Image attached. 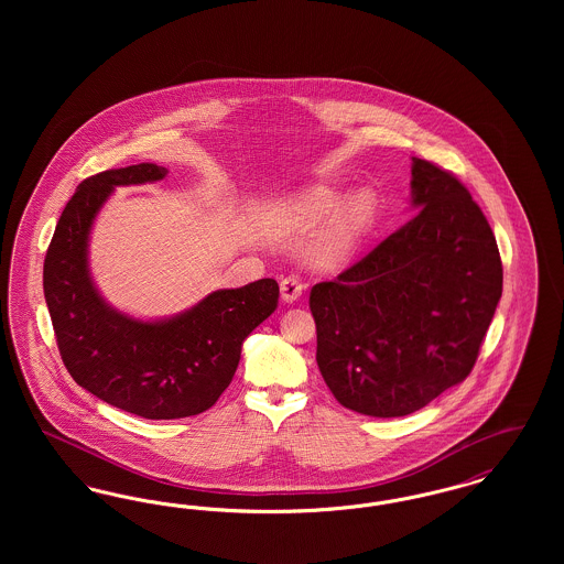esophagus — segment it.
<instances>
[{
	"mask_svg": "<svg viewBox=\"0 0 564 564\" xmlns=\"http://www.w3.org/2000/svg\"><path fill=\"white\" fill-rule=\"evenodd\" d=\"M302 292H304V283L294 274H290L281 281V295H283L285 302H294L302 295Z\"/></svg>",
	"mask_w": 564,
	"mask_h": 564,
	"instance_id": "esophagus-1",
	"label": "esophagus"
}]
</instances>
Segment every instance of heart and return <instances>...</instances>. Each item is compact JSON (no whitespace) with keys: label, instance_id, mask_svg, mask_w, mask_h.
Instances as JSON below:
<instances>
[{"label":"heart","instance_id":"b5f03b06","mask_svg":"<svg viewBox=\"0 0 564 564\" xmlns=\"http://www.w3.org/2000/svg\"><path fill=\"white\" fill-rule=\"evenodd\" d=\"M340 206L343 196L338 192L317 188L304 194L292 207V221L300 230H308L334 215L315 245V262L323 269L340 267L375 217L376 200L370 192H357L343 210Z\"/></svg>","mask_w":564,"mask_h":564}]
</instances>
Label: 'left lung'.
Returning <instances> with one entry per match:
<instances>
[{
	"label": "left lung",
	"instance_id": "obj_1",
	"mask_svg": "<svg viewBox=\"0 0 564 564\" xmlns=\"http://www.w3.org/2000/svg\"><path fill=\"white\" fill-rule=\"evenodd\" d=\"M398 232L311 290L317 366L334 398L368 416H405L465 380L503 292L482 209L455 175L412 162Z\"/></svg>",
	"mask_w": 564,
	"mask_h": 564
}]
</instances>
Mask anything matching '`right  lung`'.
I'll return each mask as SVG.
<instances>
[{
	"label": "right lung",
	"mask_w": 564,
	"mask_h": 564,
	"mask_svg": "<svg viewBox=\"0 0 564 564\" xmlns=\"http://www.w3.org/2000/svg\"><path fill=\"white\" fill-rule=\"evenodd\" d=\"M164 166L141 162L90 175L58 217L44 260V295L61 359L99 400L152 421L209 410L230 384L242 340L279 302L274 279L219 290L166 322H137L97 294L86 242L93 219L116 186L159 182Z\"/></svg>",
	"instance_id": "right-lung-1"
}]
</instances>
